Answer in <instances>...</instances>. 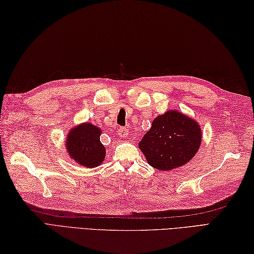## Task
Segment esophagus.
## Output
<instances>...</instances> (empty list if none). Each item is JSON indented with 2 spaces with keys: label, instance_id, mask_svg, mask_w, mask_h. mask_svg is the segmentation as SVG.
Listing matches in <instances>:
<instances>
[{
  "label": "esophagus",
  "instance_id": "obj_1",
  "mask_svg": "<svg viewBox=\"0 0 254 254\" xmlns=\"http://www.w3.org/2000/svg\"><path fill=\"white\" fill-rule=\"evenodd\" d=\"M128 134V128L127 127H120L119 128V135L121 137H127Z\"/></svg>",
  "mask_w": 254,
  "mask_h": 254
}]
</instances>
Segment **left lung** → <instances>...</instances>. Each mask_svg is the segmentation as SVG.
<instances>
[{"label":"left lung","mask_w":254,"mask_h":254,"mask_svg":"<svg viewBox=\"0 0 254 254\" xmlns=\"http://www.w3.org/2000/svg\"><path fill=\"white\" fill-rule=\"evenodd\" d=\"M201 142L197 122L179 111L169 110L155 119L138 147L150 166L168 171L189 163Z\"/></svg>","instance_id":"1"}]
</instances>
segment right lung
Returning a JSON list of instances; mask_svg holds the SVG:
<instances>
[{
  "mask_svg": "<svg viewBox=\"0 0 254 254\" xmlns=\"http://www.w3.org/2000/svg\"><path fill=\"white\" fill-rule=\"evenodd\" d=\"M101 131L91 123H83L73 127L66 135L65 147L71 158L87 168L102 164L106 148L100 142Z\"/></svg>",
  "mask_w": 254,
  "mask_h": 254,
  "instance_id": "add662e5",
  "label": "right lung"
}]
</instances>
